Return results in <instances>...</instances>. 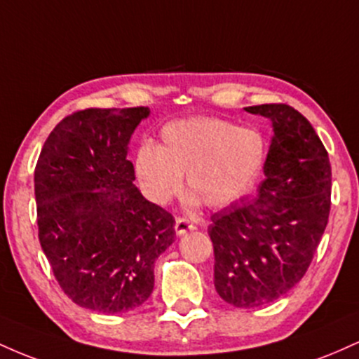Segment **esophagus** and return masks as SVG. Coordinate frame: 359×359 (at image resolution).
<instances>
[{
  "instance_id": "34e87169",
  "label": "esophagus",
  "mask_w": 359,
  "mask_h": 359,
  "mask_svg": "<svg viewBox=\"0 0 359 359\" xmlns=\"http://www.w3.org/2000/svg\"><path fill=\"white\" fill-rule=\"evenodd\" d=\"M196 229V224H192V222H189L187 219H182V217H179V219L175 221V234L177 236H184V234H187L189 231H194Z\"/></svg>"
}]
</instances>
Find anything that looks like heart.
Wrapping results in <instances>:
<instances>
[{
	"label": "heart",
	"mask_w": 359,
	"mask_h": 359,
	"mask_svg": "<svg viewBox=\"0 0 359 359\" xmlns=\"http://www.w3.org/2000/svg\"><path fill=\"white\" fill-rule=\"evenodd\" d=\"M269 143L262 131L219 118H189L162 128L160 145L143 143L135 172L156 204H168L182 189L189 208L222 209L236 203L262 174Z\"/></svg>",
	"instance_id": "obj_1"
}]
</instances>
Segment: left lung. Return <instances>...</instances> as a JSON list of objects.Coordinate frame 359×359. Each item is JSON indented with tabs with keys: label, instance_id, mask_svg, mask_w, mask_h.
<instances>
[{
	"label": "left lung",
	"instance_id": "8db88e82",
	"mask_svg": "<svg viewBox=\"0 0 359 359\" xmlns=\"http://www.w3.org/2000/svg\"><path fill=\"white\" fill-rule=\"evenodd\" d=\"M270 119L271 137L257 196L212 214L214 287L224 302H273L306 275L331 209V163L316 130L287 104L245 108Z\"/></svg>",
	"mask_w": 359,
	"mask_h": 359
}]
</instances>
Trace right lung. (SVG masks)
Returning <instances> with one entry per match:
<instances>
[{
    "label": "right lung",
    "mask_w": 359,
    "mask_h": 359,
    "mask_svg": "<svg viewBox=\"0 0 359 359\" xmlns=\"http://www.w3.org/2000/svg\"><path fill=\"white\" fill-rule=\"evenodd\" d=\"M150 109L77 111L53 128L35 167L39 240L57 282L89 311L121 314L154 290L175 219L147 201L126 158Z\"/></svg>",
    "instance_id": "obj_1"
}]
</instances>
